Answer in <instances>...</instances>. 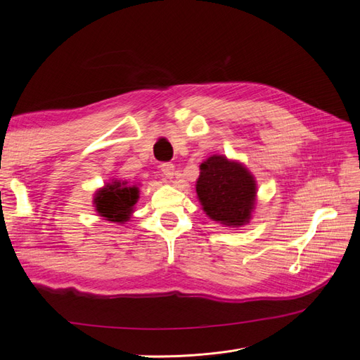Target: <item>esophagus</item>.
Here are the masks:
<instances>
[{"instance_id":"esophagus-1","label":"esophagus","mask_w":360,"mask_h":360,"mask_svg":"<svg viewBox=\"0 0 360 360\" xmlns=\"http://www.w3.org/2000/svg\"><path fill=\"white\" fill-rule=\"evenodd\" d=\"M159 168H160L163 176H165L167 179H172V176H174V165H172L171 162H163V163H160Z\"/></svg>"}]
</instances>
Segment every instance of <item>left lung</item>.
Listing matches in <instances>:
<instances>
[{
    "label": "left lung",
    "instance_id": "1",
    "mask_svg": "<svg viewBox=\"0 0 360 360\" xmlns=\"http://www.w3.org/2000/svg\"><path fill=\"white\" fill-rule=\"evenodd\" d=\"M197 193L210 219L228 226L246 224L257 193L255 180L237 162L212 156L200 167Z\"/></svg>",
    "mask_w": 360,
    "mask_h": 360
}]
</instances>
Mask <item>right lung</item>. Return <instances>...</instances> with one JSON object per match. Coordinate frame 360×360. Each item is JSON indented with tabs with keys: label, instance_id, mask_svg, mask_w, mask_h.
Wrapping results in <instances>:
<instances>
[{
	"label": "right lung",
	"instance_id": "1",
	"mask_svg": "<svg viewBox=\"0 0 360 360\" xmlns=\"http://www.w3.org/2000/svg\"><path fill=\"white\" fill-rule=\"evenodd\" d=\"M138 188L115 180L96 193V210L111 222H127L138 201Z\"/></svg>",
	"mask_w": 360,
	"mask_h": 360
}]
</instances>
